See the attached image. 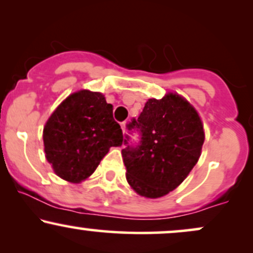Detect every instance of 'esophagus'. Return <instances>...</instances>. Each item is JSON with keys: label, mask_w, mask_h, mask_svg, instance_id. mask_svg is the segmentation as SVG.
<instances>
[{"label": "esophagus", "mask_w": 253, "mask_h": 253, "mask_svg": "<svg viewBox=\"0 0 253 253\" xmlns=\"http://www.w3.org/2000/svg\"><path fill=\"white\" fill-rule=\"evenodd\" d=\"M121 128H123V132H126V123H121Z\"/></svg>", "instance_id": "obj_1"}]
</instances>
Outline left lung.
<instances>
[{
    "mask_svg": "<svg viewBox=\"0 0 253 253\" xmlns=\"http://www.w3.org/2000/svg\"><path fill=\"white\" fill-rule=\"evenodd\" d=\"M127 127L140 135L138 144L130 143L128 135L124 139L121 153L130 187L150 199L176 189L195 167L205 141L201 119L193 106L176 94L150 98Z\"/></svg>",
    "mask_w": 253,
    "mask_h": 253,
    "instance_id": "left-lung-1",
    "label": "left lung"
}]
</instances>
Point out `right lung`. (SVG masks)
Here are the masks:
<instances>
[{"mask_svg":"<svg viewBox=\"0 0 253 253\" xmlns=\"http://www.w3.org/2000/svg\"><path fill=\"white\" fill-rule=\"evenodd\" d=\"M46 158L65 181L78 183L96 170L112 146L123 145L113 106L100 92L81 90L64 100L43 128Z\"/></svg>","mask_w":253,"mask_h":253,"instance_id":"add662e5","label":"right lung"}]
</instances>
